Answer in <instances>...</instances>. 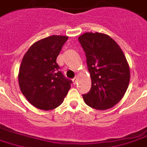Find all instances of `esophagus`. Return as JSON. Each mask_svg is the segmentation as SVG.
<instances>
[{
  "label": "esophagus",
  "mask_w": 147,
  "mask_h": 147,
  "mask_svg": "<svg viewBox=\"0 0 147 147\" xmlns=\"http://www.w3.org/2000/svg\"><path fill=\"white\" fill-rule=\"evenodd\" d=\"M78 81V78L77 77H75V78L73 79V82H74V84H76V82Z\"/></svg>",
  "instance_id": "1"
}]
</instances>
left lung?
Segmentation results:
<instances>
[{
	"label": "left lung",
	"mask_w": 147,
	"mask_h": 147,
	"mask_svg": "<svg viewBox=\"0 0 147 147\" xmlns=\"http://www.w3.org/2000/svg\"><path fill=\"white\" fill-rule=\"evenodd\" d=\"M86 55L92 87L82 95L85 103L104 110L123 98L130 81V70L124 53L116 41L101 33L86 32L78 38Z\"/></svg>",
	"instance_id": "left-lung-1"
}]
</instances>
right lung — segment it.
Returning a JSON list of instances; mask_svg holds the SVG:
<instances>
[{"mask_svg":"<svg viewBox=\"0 0 147 147\" xmlns=\"http://www.w3.org/2000/svg\"><path fill=\"white\" fill-rule=\"evenodd\" d=\"M67 36L53 35L35 42L25 53L18 79L22 93L33 106L53 110L61 104L72 81L59 71L56 59Z\"/></svg>","mask_w":147,"mask_h":147,"instance_id":"obj_1","label":"right lung"}]
</instances>
